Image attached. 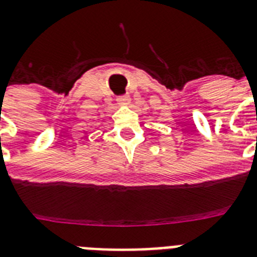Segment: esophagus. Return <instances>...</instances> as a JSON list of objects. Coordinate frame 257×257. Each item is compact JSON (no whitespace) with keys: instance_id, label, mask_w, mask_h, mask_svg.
Returning <instances> with one entry per match:
<instances>
[{"instance_id":"esophagus-1","label":"esophagus","mask_w":257,"mask_h":257,"mask_svg":"<svg viewBox=\"0 0 257 257\" xmlns=\"http://www.w3.org/2000/svg\"><path fill=\"white\" fill-rule=\"evenodd\" d=\"M117 101H118V104H119V105H124V106H128L131 104V99H130V96H119L117 99Z\"/></svg>"}]
</instances>
